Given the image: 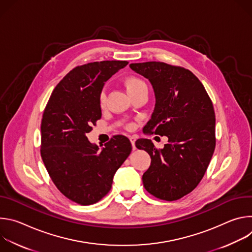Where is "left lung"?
I'll list each match as a JSON object with an SVG mask.
<instances>
[{
	"instance_id": "1",
	"label": "left lung",
	"mask_w": 252,
	"mask_h": 252,
	"mask_svg": "<svg viewBox=\"0 0 252 252\" xmlns=\"http://www.w3.org/2000/svg\"><path fill=\"white\" fill-rule=\"evenodd\" d=\"M118 64L102 61L73 68L53 91L43 114L45 166L57 189L81 205L96 203L110 192L116 171L128 157L126 151L120 154L118 137L97 146L87 137L101 118V90ZM127 139L123 138L128 146Z\"/></svg>"
}]
</instances>
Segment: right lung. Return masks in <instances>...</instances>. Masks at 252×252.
Returning a JSON list of instances; mask_svg holds the SVG:
<instances>
[{"mask_svg":"<svg viewBox=\"0 0 252 252\" xmlns=\"http://www.w3.org/2000/svg\"><path fill=\"white\" fill-rule=\"evenodd\" d=\"M130 68L148 79L156 96L146 131L158 130L167 138L161 149L151 145L152 161L142 175L154 196L177 200L202 179L215 149V115L204 87L190 70L161 62L133 63ZM154 133V132H152Z\"/></svg>","mask_w":252,"mask_h":252,"instance_id":"1","label":"right lung"}]
</instances>
